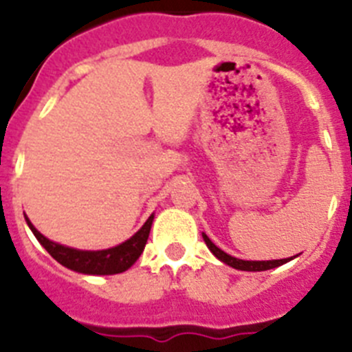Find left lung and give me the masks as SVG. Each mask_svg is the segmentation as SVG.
<instances>
[{
	"label": "left lung",
	"instance_id": "obj_1",
	"mask_svg": "<svg viewBox=\"0 0 352 352\" xmlns=\"http://www.w3.org/2000/svg\"><path fill=\"white\" fill-rule=\"evenodd\" d=\"M204 241H206L208 248H210L211 252H213V256L217 257V259H220L222 263H226L227 266H231V268H236V270H241V272H266V270H272V268H276V266H282V264L289 263V261L292 259V257H289V259H275V261H243V259H236V257L229 256V254H226L223 250H220L217 245L211 241L210 238H208L206 234H203ZM296 257V256H294Z\"/></svg>",
	"mask_w": 352,
	"mask_h": 352
}]
</instances>
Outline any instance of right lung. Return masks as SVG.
I'll return each instance as SVG.
<instances>
[{"label":"right lung","instance_id":"obj_1","mask_svg":"<svg viewBox=\"0 0 352 352\" xmlns=\"http://www.w3.org/2000/svg\"><path fill=\"white\" fill-rule=\"evenodd\" d=\"M24 219H26L28 226L33 231L35 238L40 241V245L58 263L63 264L65 268L74 270L77 273H84V275H116V273L126 272L144 250L149 231H151V223H153V214H151L146 220L144 226L132 238L123 241L118 247L105 248V250H77V248L54 243V241H51V239L36 231L35 226L30 222L26 214H24Z\"/></svg>","mask_w":352,"mask_h":352}]
</instances>
